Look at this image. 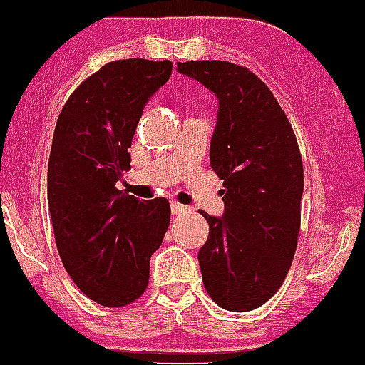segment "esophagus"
I'll return each instance as SVG.
<instances>
[{"label": "esophagus", "instance_id": "obj_1", "mask_svg": "<svg viewBox=\"0 0 365 365\" xmlns=\"http://www.w3.org/2000/svg\"><path fill=\"white\" fill-rule=\"evenodd\" d=\"M170 208H172V214L177 215V214H186V212H190V208L186 205H179V202L172 201V205H170Z\"/></svg>", "mask_w": 365, "mask_h": 365}]
</instances>
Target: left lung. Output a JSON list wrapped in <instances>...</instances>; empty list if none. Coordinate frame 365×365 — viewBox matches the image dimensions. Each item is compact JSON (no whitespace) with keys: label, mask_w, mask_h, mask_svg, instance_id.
<instances>
[{"label":"left lung","mask_w":365,"mask_h":365,"mask_svg":"<svg viewBox=\"0 0 365 365\" xmlns=\"http://www.w3.org/2000/svg\"><path fill=\"white\" fill-rule=\"evenodd\" d=\"M217 96L210 164L222 179V215L197 254L206 292L219 307L247 312L269 302L298 245L303 164L291 122L269 87L219 60L177 63Z\"/></svg>","instance_id":"1"}]
</instances>
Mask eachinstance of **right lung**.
Listing matches in <instances>:
<instances>
[{
	"label": "right lung",
	"mask_w": 365,
	"mask_h": 365,
	"mask_svg": "<svg viewBox=\"0 0 365 365\" xmlns=\"http://www.w3.org/2000/svg\"><path fill=\"white\" fill-rule=\"evenodd\" d=\"M172 62L106 63L69 96L51 146L47 195L62 263L80 291L122 307L146 291L150 257L170 225L164 197L140 201L117 190L151 96L172 76Z\"/></svg>",
	"instance_id": "obj_1"
}]
</instances>
